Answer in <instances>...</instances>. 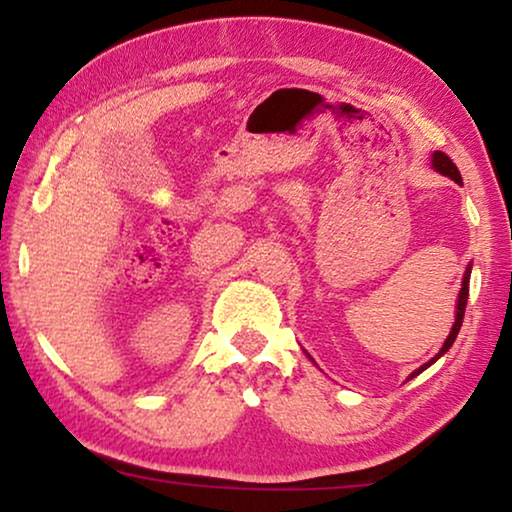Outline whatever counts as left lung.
<instances>
[{
	"label": "left lung",
	"instance_id": "obj_1",
	"mask_svg": "<svg viewBox=\"0 0 512 512\" xmlns=\"http://www.w3.org/2000/svg\"><path fill=\"white\" fill-rule=\"evenodd\" d=\"M433 167H436V170H438L440 174H445V177H450V179L457 181V184H461V174H459V170H457V165H454L452 160H450V156H445L443 151H436V153H433ZM468 279H471V268L466 270V275H464V282H461V291H459V300H457V319H454V326H452L450 335H447V340H445L443 349H440V352H438L436 356H433V359H431L429 363H424L422 368L415 370V373L410 375V380H412V377H415V375L422 373V370L429 368L433 361H438L440 356H443V354L447 352V349L452 347V342L457 340V333H459V328H461V321H464V312H466V300H468Z\"/></svg>",
	"mask_w": 512,
	"mask_h": 512
}]
</instances>
